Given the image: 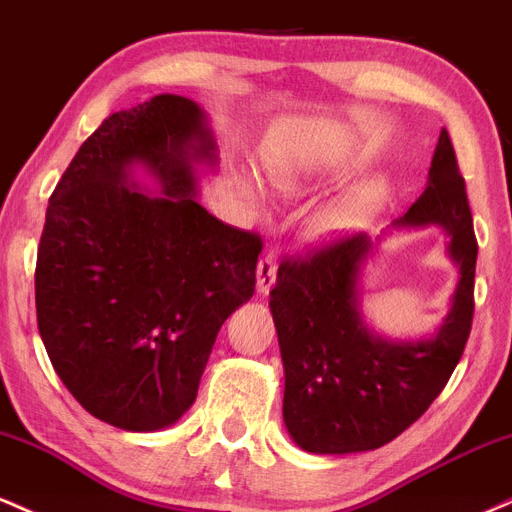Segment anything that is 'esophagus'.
I'll return each mask as SVG.
<instances>
[{
    "mask_svg": "<svg viewBox=\"0 0 512 512\" xmlns=\"http://www.w3.org/2000/svg\"><path fill=\"white\" fill-rule=\"evenodd\" d=\"M276 267H279V264H276L274 252H267V255L257 262V291H260L262 296L272 291L276 281Z\"/></svg>",
    "mask_w": 512,
    "mask_h": 512,
    "instance_id": "esophagus-1",
    "label": "esophagus"
}]
</instances>
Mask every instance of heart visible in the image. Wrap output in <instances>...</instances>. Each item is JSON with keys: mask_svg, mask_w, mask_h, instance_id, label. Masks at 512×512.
Listing matches in <instances>:
<instances>
[{"mask_svg": "<svg viewBox=\"0 0 512 512\" xmlns=\"http://www.w3.org/2000/svg\"><path fill=\"white\" fill-rule=\"evenodd\" d=\"M269 180H272V185L281 192V195H298V192H301V178H298L293 170H284V168L272 170ZM240 190H243V195L248 197L250 202L255 204L262 202L260 187H257L252 180L240 182ZM370 202H373V192H356L354 197L344 199L339 207H334L327 211L325 216H320V221H317V231L327 233V231H337V228L349 226L351 221L358 219V216L366 214Z\"/></svg>", "mask_w": 512, "mask_h": 512, "instance_id": "1", "label": "heart"}]
</instances>
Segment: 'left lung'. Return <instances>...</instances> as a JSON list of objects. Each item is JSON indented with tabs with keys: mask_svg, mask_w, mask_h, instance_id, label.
<instances>
[{
	"mask_svg": "<svg viewBox=\"0 0 512 512\" xmlns=\"http://www.w3.org/2000/svg\"><path fill=\"white\" fill-rule=\"evenodd\" d=\"M392 226H440L450 238L460 281L433 337L390 342L363 325L358 276L373 252L366 233L281 262L269 291L286 375L284 424L308 452L383 448L431 407L460 363L472 330L477 236L448 129L438 137L424 195Z\"/></svg>",
	"mask_w": 512,
	"mask_h": 512,
	"instance_id": "left-lung-1",
	"label": "left lung"
}]
</instances>
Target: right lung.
I'll return each instance as SVG.
<instances>
[{
  "instance_id": "add662e5",
  "label": "right lung",
  "mask_w": 512,
  "mask_h": 512,
  "mask_svg": "<svg viewBox=\"0 0 512 512\" xmlns=\"http://www.w3.org/2000/svg\"><path fill=\"white\" fill-rule=\"evenodd\" d=\"M216 161L199 105L161 93L105 117L50 197L40 337L76 402L122 431H161L192 407L216 334L255 293L262 238L195 199V163ZM137 162L158 198L131 180Z\"/></svg>"
}]
</instances>
